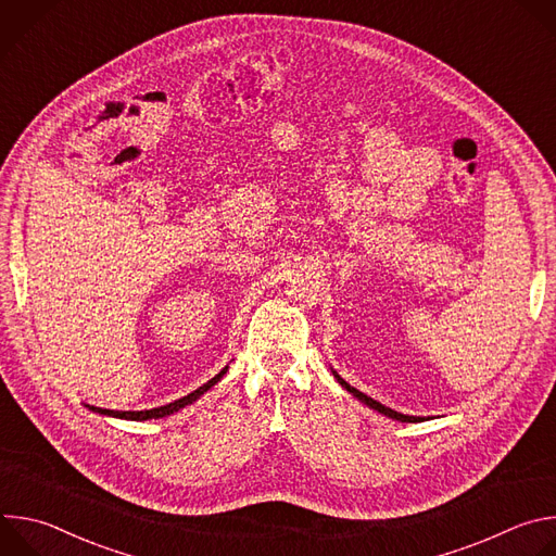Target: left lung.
I'll return each mask as SVG.
<instances>
[{
    "instance_id": "8db88e82",
    "label": "left lung",
    "mask_w": 556,
    "mask_h": 556,
    "mask_svg": "<svg viewBox=\"0 0 556 556\" xmlns=\"http://www.w3.org/2000/svg\"><path fill=\"white\" fill-rule=\"evenodd\" d=\"M332 374H334V378L339 380V384L343 387V389H348L354 399H358L361 403H365L369 409H374V412H378V414H382V416H387V418H391V420H401V422H420V420H425V418H420V416H407V414H401V412H393V409H389V407H384V405H380V403H376L374 399H369V395H365L363 391H358V389H354L350 382H345L334 369H332Z\"/></svg>"
}]
</instances>
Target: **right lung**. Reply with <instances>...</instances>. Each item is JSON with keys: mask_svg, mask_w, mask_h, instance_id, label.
Instances as JSON below:
<instances>
[{"mask_svg": "<svg viewBox=\"0 0 556 556\" xmlns=\"http://www.w3.org/2000/svg\"><path fill=\"white\" fill-rule=\"evenodd\" d=\"M228 371V365L219 371V374H215L208 382H204L202 387H198L195 391H191V393H187V395H182V399H178V401H174V403H169V405H163V407H155V409H144V412H114V409H101V407H92V405H86L90 412H94V414H101V416H108V418H121V420H138V422H142V420H157V418H165V416H172V414H176V412H180V409H185L187 405H193L200 395H204L213 384H217L219 380H222V376Z\"/></svg>", "mask_w": 556, "mask_h": 556, "instance_id": "obj_1", "label": "right lung"}]
</instances>
